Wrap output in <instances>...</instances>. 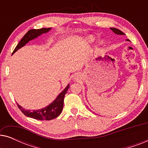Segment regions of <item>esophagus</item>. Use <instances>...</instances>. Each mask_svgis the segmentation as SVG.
Returning <instances> with one entry per match:
<instances>
[{
	"label": "esophagus",
	"mask_w": 148,
	"mask_h": 148,
	"mask_svg": "<svg viewBox=\"0 0 148 148\" xmlns=\"http://www.w3.org/2000/svg\"><path fill=\"white\" fill-rule=\"evenodd\" d=\"M78 75H75V79H78Z\"/></svg>",
	"instance_id": "esophagus-1"
}]
</instances>
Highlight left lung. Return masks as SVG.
Segmentation results:
<instances>
[{
	"mask_svg": "<svg viewBox=\"0 0 148 148\" xmlns=\"http://www.w3.org/2000/svg\"><path fill=\"white\" fill-rule=\"evenodd\" d=\"M110 29L112 30V31L114 32V34H118V35H125V34L123 33V32H121V30H119L118 29H116V28H114V27H111ZM127 41H129V40H127Z\"/></svg>",
	"mask_w": 148,
	"mask_h": 148,
	"instance_id": "obj_1",
	"label": "left lung"
}]
</instances>
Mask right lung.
Instances as JSON below:
<instances>
[{
    "instance_id": "1",
    "label": "right lung",
    "mask_w": 148,
    "mask_h": 148,
    "mask_svg": "<svg viewBox=\"0 0 148 148\" xmlns=\"http://www.w3.org/2000/svg\"><path fill=\"white\" fill-rule=\"evenodd\" d=\"M51 29V27L49 28H41L39 29H30L28 31L27 33L25 34V36L22 38L21 41L19 42L17 46L13 52V54L25 45L30 40H32L35 39L38 36L42 35V34L47 33ZM69 88V84L64 88V90L60 93V94L57 96L55 100H54L51 104L48 105V106L45 107V108L40 109V110H25L23 107L19 106L17 104L18 108H19L22 112L23 113L25 116L27 117H30V118H33L36 120L40 121H50L52 119H54L56 118L60 115L62 110V108H63V104H64V98L65 94L67 92L68 89Z\"/></svg>"
}]
</instances>
